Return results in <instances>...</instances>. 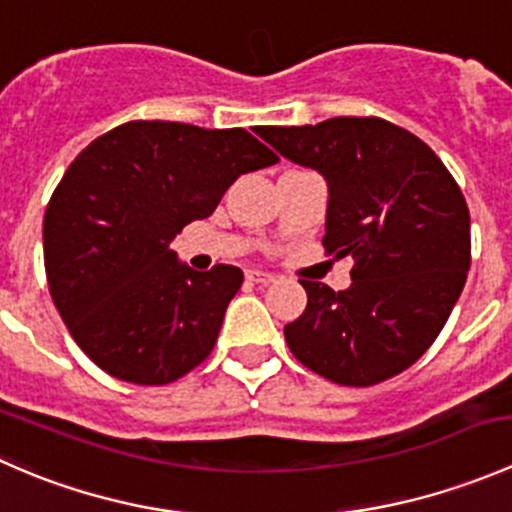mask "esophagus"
Wrapping results in <instances>:
<instances>
[{
    "label": "esophagus",
    "instance_id": "34e87169",
    "mask_svg": "<svg viewBox=\"0 0 512 512\" xmlns=\"http://www.w3.org/2000/svg\"><path fill=\"white\" fill-rule=\"evenodd\" d=\"M245 277L250 282H255V285H272V282H275V275H270V272H262V270H247Z\"/></svg>",
    "mask_w": 512,
    "mask_h": 512
}]
</instances>
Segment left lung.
Returning a JSON list of instances; mask_svg holds the SVG:
<instances>
[{"label":"left lung","instance_id":"1","mask_svg":"<svg viewBox=\"0 0 512 512\" xmlns=\"http://www.w3.org/2000/svg\"><path fill=\"white\" fill-rule=\"evenodd\" d=\"M257 136L327 180L322 242L354 260L342 292L299 280L307 309L285 327L292 354L344 386L409 369L443 329L471 267V215L453 175L384 118L262 126Z\"/></svg>","mask_w":512,"mask_h":512}]
</instances>
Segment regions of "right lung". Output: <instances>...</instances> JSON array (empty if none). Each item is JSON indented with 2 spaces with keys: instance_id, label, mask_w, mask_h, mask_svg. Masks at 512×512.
<instances>
[{
  "instance_id": "1",
  "label": "right lung",
  "mask_w": 512,
  "mask_h": 512,
  "mask_svg": "<svg viewBox=\"0 0 512 512\" xmlns=\"http://www.w3.org/2000/svg\"><path fill=\"white\" fill-rule=\"evenodd\" d=\"M242 128L131 121L76 156L44 215L49 292L86 356L141 386L180 379L215 347L242 270L195 272L170 250L240 175L277 163Z\"/></svg>"
}]
</instances>
